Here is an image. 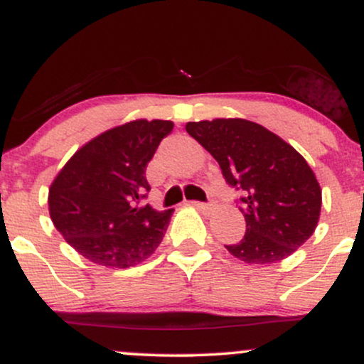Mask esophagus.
<instances>
[{
    "mask_svg": "<svg viewBox=\"0 0 364 364\" xmlns=\"http://www.w3.org/2000/svg\"><path fill=\"white\" fill-rule=\"evenodd\" d=\"M191 205L195 208H198V210H203V212H210L214 210V203H203V202H191Z\"/></svg>",
    "mask_w": 364,
    "mask_h": 364,
    "instance_id": "obj_1",
    "label": "esophagus"
}]
</instances>
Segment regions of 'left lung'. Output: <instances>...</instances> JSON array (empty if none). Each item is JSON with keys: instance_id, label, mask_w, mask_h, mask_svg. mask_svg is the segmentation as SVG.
<instances>
[{"instance_id": "1", "label": "left lung", "mask_w": 364, "mask_h": 364, "mask_svg": "<svg viewBox=\"0 0 364 364\" xmlns=\"http://www.w3.org/2000/svg\"><path fill=\"white\" fill-rule=\"evenodd\" d=\"M186 132L219 162L223 176L243 190L246 235L228 252L245 263L287 258L315 232L321 188L304 157L262 124L241 118L190 121Z\"/></svg>"}]
</instances>
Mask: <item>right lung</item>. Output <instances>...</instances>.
<instances>
[{
	"label": "right lung",
	"mask_w": 364,
	"mask_h": 364,
	"mask_svg": "<svg viewBox=\"0 0 364 364\" xmlns=\"http://www.w3.org/2000/svg\"><path fill=\"white\" fill-rule=\"evenodd\" d=\"M173 121L135 119L87 141L49 186V215L82 257L111 269L145 262L161 245L173 210L139 207L145 169Z\"/></svg>",
	"instance_id": "add662e5"
}]
</instances>
